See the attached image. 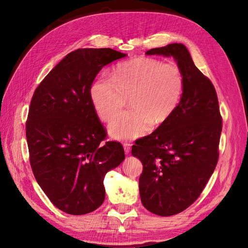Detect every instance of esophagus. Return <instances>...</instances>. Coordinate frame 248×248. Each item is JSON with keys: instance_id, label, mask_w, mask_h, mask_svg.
I'll use <instances>...</instances> for the list:
<instances>
[{"instance_id": "1", "label": "esophagus", "mask_w": 248, "mask_h": 248, "mask_svg": "<svg viewBox=\"0 0 248 248\" xmlns=\"http://www.w3.org/2000/svg\"><path fill=\"white\" fill-rule=\"evenodd\" d=\"M131 147H132V144H131L130 142H124V152H125L126 154L130 153Z\"/></svg>"}]
</instances>
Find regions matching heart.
I'll use <instances>...</instances> for the list:
<instances>
[{"instance_id":"1","label":"heart","mask_w":248,"mask_h":248,"mask_svg":"<svg viewBox=\"0 0 248 248\" xmlns=\"http://www.w3.org/2000/svg\"><path fill=\"white\" fill-rule=\"evenodd\" d=\"M185 92V78L175 63L152 58H135L116 67L113 78L100 76L90 90L98 116L109 122L128 104L132 110L109 124L110 135L133 140L151 131L153 124H166L176 112Z\"/></svg>"}]
</instances>
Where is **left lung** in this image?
Returning a JSON list of instances; mask_svg holds the SVG:
<instances>
[{
  "label": "left lung",
  "mask_w": 248,
  "mask_h": 248,
  "mask_svg": "<svg viewBox=\"0 0 248 248\" xmlns=\"http://www.w3.org/2000/svg\"><path fill=\"white\" fill-rule=\"evenodd\" d=\"M145 54L173 56L185 78V92L173 116L132 147L143 166L139 177L142 204L167 217L192 205L211 178L219 158L222 117L214 85L183 44Z\"/></svg>",
  "instance_id": "obj_1"
}]
</instances>
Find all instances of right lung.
I'll list each match as a JSON object with an SVG mask.
<instances>
[{"label":"right lung","mask_w":248,"mask_h":248,"mask_svg":"<svg viewBox=\"0 0 248 248\" xmlns=\"http://www.w3.org/2000/svg\"><path fill=\"white\" fill-rule=\"evenodd\" d=\"M126 54L111 48H80L63 58L35 89L26 122L29 161L53 205L85 215L105 200L104 178L124 159L123 144L107 131L90 90L104 66Z\"/></svg>","instance_id":"add662e5"}]
</instances>
